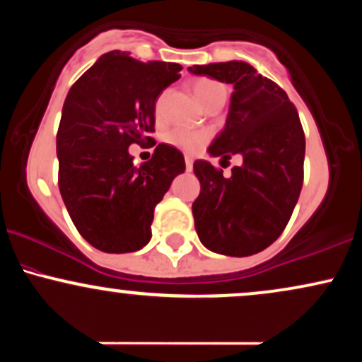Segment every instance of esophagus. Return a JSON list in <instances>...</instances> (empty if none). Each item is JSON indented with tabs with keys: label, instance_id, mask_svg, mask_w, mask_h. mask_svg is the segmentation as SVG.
Masks as SVG:
<instances>
[{
	"label": "esophagus",
	"instance_id": "obj_1",
	"mask_svg": "<svg viewBox=\"0 0 362 362\" xmlns=\"http://www.w3.org/2000/svg\"><path fill=\"white\" fill-rule=\"evenodd\" d=\"M192 165H194V160H192V156H189V155H185V167H187V170H192Z\"/></svg>",
	"mask_w": 362,
	"mask_h": 362
}]
</instances>
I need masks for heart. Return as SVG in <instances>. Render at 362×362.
<instances>
[{"instance_id":"b5f03b06","label":"heart","mask_w":362,"mask_h":362,"mask_svg":"<svg viewBox=\"0 0 362 362\" xmlns=\"http://www.w3.org/2000/svg\"><path fill=\"white\" fill-rule=\"evenodd\" d=\"M192 91L202 107H207L213 102L226 100V88L221 83L209 80V78H199L192 83ZM209 139L206 131H190V129H173L167 134V143L180 149L184 153L199 151Z\"/></svg>"}]
</instances>
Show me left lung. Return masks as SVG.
Returning <instances> with one entry per match:
<instances>
[{
	"label": "left lung",
	"mask_w": 362,
	"mask_h": 362,
	"mask_svg": "<svg viewBox=\"0 0 362 362\" xmlns=\"http://www.w3.org/2000/svg\"><path fill=\"white\" fill-rule=\"evenodd\" d=\"M189 71L233 85L224 129L211 156H242L230 177L197 160L201 194L192 204L195 231L211 252L230 257L259 253L288 224L303 187L305 134L286 91L248 62L195 64Z\"/></svg>",
	"instance_id": "8db88e82"
}]
</instances>
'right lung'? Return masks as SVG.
<instances>
[{"label":"right lung","instance_id":"obj_1","mask_svg":"<svg viewBox=\"0 0 362 362\" xmlns=\"http://www.w3.org/2000/svg\"><path fill=\"white\" fill-rule=\"evenodd\" d=\"M177 62H143L110 51L69 90L56 138L59 190L83 238L98 250H141L151 240L155 206L178 173L184 155L158 144L136 167L134 143L151 141L160 93L180 78Z\"/></svg>","mask_w":362,"mask_h":362}]
</instances>
